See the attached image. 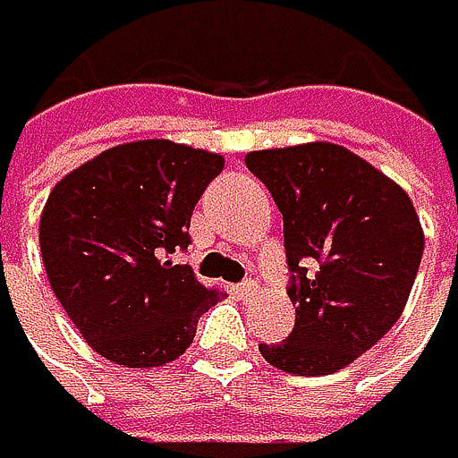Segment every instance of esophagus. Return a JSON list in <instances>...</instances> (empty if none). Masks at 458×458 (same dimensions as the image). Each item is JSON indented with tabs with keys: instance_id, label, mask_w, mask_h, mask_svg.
Segmentation results:
<instances>
[{
	"instance_id": "34e87169",
	"label": "esophagus",
	"mask_w": 458,
	"mask_h": 458,
	"mask_svg": "<svg viewBox=\"0 0 458 458\" xmlns=\"http://www.w3.org/2000/svg\"><path fill=\"white\" fill-rule=\"evenodd\" d=\"M256 287H259V284H256L253 279H245V282L236 284V293L239 296H256Z\"/></svg>"
}]
</instances>
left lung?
Segmentation results:
<instances>
[{
	"mask_svg": "<svg viewBox=\"0 0 458 458\" xmlns=\"http://www.w3.org/2000/svg\"><path fill=\"white\" fill-rule=\"evenodd\" d=\"M245 165L284 219L296 305L291 336L259 351L287 373H336L404 310L425 250L416 210L396 182L330 142L253 150Z\"/></svg>",
	"mask_w": 458,
	"mask_h": 458,
	"instance_id": "obj_1",
	"label": "left lung"
}]
</instances>
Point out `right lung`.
Listing matches in <instances>:
<instances>
[{
    "mask_svg": "<svg viewBox=\"0 0 458 458\" xmlns=\"http://www.w3.org/2000/svg\"><path fill=\"white\" fill-rule=\"evenodd\" d=\"M222 167L216 153L145 139L99 153L50 191L39 222L50 287L110 362H174L219 301L174 253L191 245V213Z\"/></svg>",
    "mask_w": 458,
    "mask_h": 458,
    "instance_id": "obj_1",
    "label": "right lung"
}]
</instances>
